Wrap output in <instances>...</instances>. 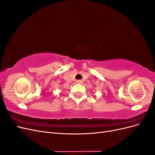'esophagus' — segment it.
Returning a JSON list of instances; mask_svg holds the SVG:
<instances>
[{
    "label": "esophagus",
    "instance_id": "esophagus-1",
    "mask_svg": "<svg viewBox=\"0 0 155 155\" xmlns=\"http://www.w3.org/2000/svg\"><path fill=\"white\" fill-rule=\"evenodd\" d=\"M76 82H77V83H79V84H82L83 83L82 80H78Z\"/></svg>",
    "mask_w": 155,
    "mask_h": 155
}]
</instances>
